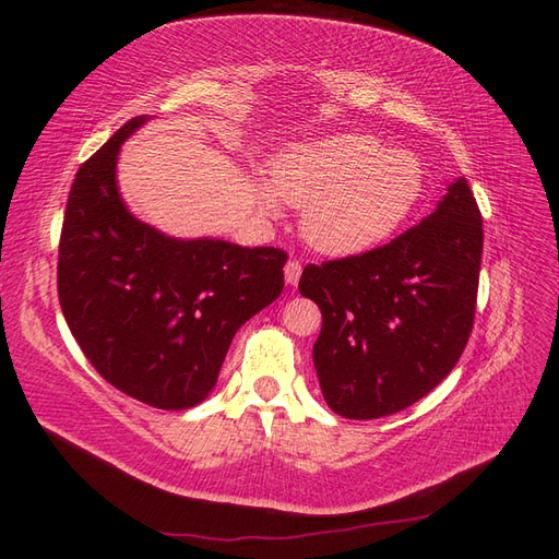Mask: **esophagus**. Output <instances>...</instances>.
Here are the masks:
<instances>
[{
	"label": "esophagus",
	"mask_w": 559,
	"mask_h": 559,
	"mask_svg": "<svg viewBox=\"0 0 559 559\" xmlns=\"http://www.w3.org/2000/svg\"><path fill=\"white\" fill-rule=\"evenodd\" d=\"M300 273H302V265H300V261H296V259H289V261H286V265H284V280H286V284L296 286V284H298V280H300Z\"/></svg>",
	"instance_id": "1"
}]
</instances>
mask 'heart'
Here are the masks:
<instances>
[{
	"mask_svg": "<svg viewBox=\"0 0 559 559\" xmlns=\"http://www.w3.org/2000/svg\"><path fill=\"white\" fill-rule=\"evenodd\" d=\"M421 183V165L408 151L349 132L286 148L259 202L267 214H277L280 200L302 207L300 230L312 249L354 257L384 242L405 222Z\"/></svg>",
	"mask_w": 559,
	"mask_h": 559,
	"instance_id": "b5f03b06",
	"label": "heart"
}]
</instances>
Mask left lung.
I'll return each instance as SVG.
<instances>
[{"instance_id": "left-lung-1", "label": "left lung", "mask_w": 559, "mask_h": 559, "mask_svg": "<svg viewBox=\"0 0 559 559\" xmlns=\"http://www.w3.org/2000/svg\"><path fill=\"white\" fill-rule=\"evenodd\" d=\"M480 259L483 216L460 179L392 242L306 265L298 292L321 310L312 359L333 413L394 415L450 373L476 317Z\"/></svg>"}]
</instances>
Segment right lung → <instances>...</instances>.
<instances>
[{
  "label": "right lung",
  "mask_w": 559,
  "mask_h": 559,
  "mask_svg": "<svg viewBox=\"0 0 559 559\" xmlns=\"http://www.w3.org/2000/svg\"><path fill=\"white\" fill-rule=\"evenodd\" d=\"M134 116L79 167L58 247V298L74 341L118 392L183 411L216 384L233 335L284 289L286 251L173 240L116 189Z\"/></svg>",
  "instance_id": "right-lung-1"
}]
</instances>
